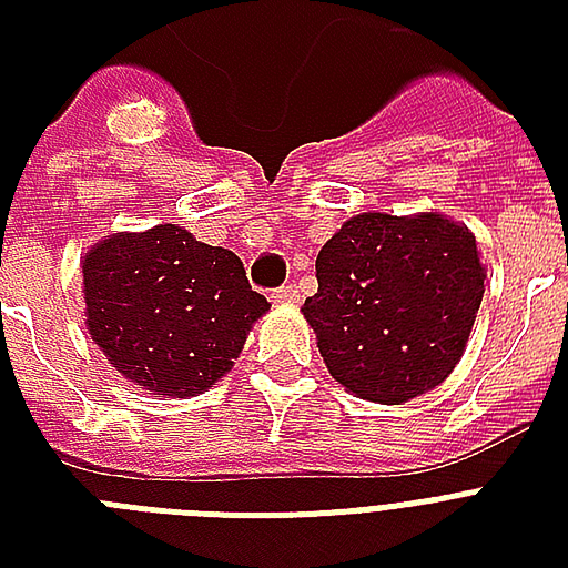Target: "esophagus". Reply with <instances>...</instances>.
I'll use <instances>...</instances> for the list:
<instances>
[{
  "label": "esophagus",
  "instance_id": "1",
  "mask_svg": "<svg viewBox=\"0 0 568 568\" xmlns=\"http://www.w3.org/2000/svg\"><path fill=\"white\" fill-rule=\"evenodd\" d=\"M271 301H274V303H297V301H301V292H297V285H294V283H285V285H280V288H274V292H271Z\"/></svg>",
  "mask_w": 568,
  "mask_h": 568
}]
</instances>
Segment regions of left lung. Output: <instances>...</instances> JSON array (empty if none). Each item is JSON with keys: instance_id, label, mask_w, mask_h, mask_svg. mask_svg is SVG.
<instances>
[{"instance_id": "8db88e82", "label": "left lung", "mask_w": 568, "mask_h": 568, "mask_svg": "<svg viewBox=\"0 0 568 568\" xmlns=\"http://www.w3.org/2000/svg\"><path fill=\"white\" fill-rule=\"evenodd\" d=\"M303 315L329 374L354 395L404 404L454 372L484 301L475 235L445 214H356L315 258Z\"/></svg>"}]
</instances>
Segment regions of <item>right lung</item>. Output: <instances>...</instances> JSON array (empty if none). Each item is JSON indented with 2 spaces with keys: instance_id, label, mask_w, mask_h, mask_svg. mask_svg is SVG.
I'll return each instance as SVG.
<instances>
[{
  "instance_id": "right-lung-1",
  "label": "right lung",
  "mask_w": 568,
  "mask_h": 568,
  "mask_svg": "<svg viewBox=\"0 0 568 568\" xmlns=\"http://www.w3.org/2000/svg\"><path fill=\"white\" fill-rule=\"evenodd\" d=\"M88 329L109 363L155 395H200L232 368L271 303L232 250L176 223L109 235L82 258Z\"/></svg>"
}]
</instances>
